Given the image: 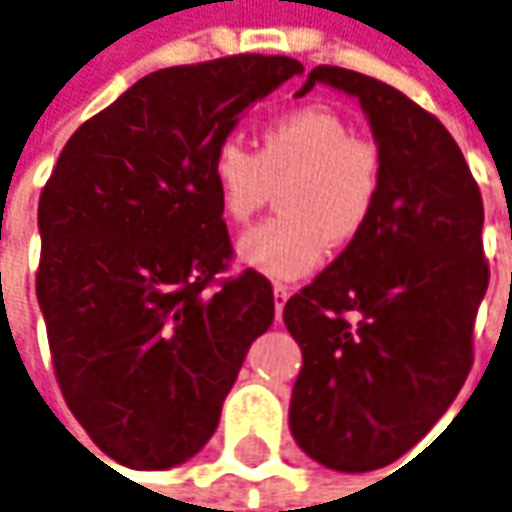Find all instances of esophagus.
<instances>
[{
    "label": "esophagus",
    "instance_id": "esophagus-1",
    "mask_svg": "<svg viewBox=\"0 0 512 512\" xmlns=\"http://www.w3.org/2000/svg\"><path fill=\"white\" fill-rule=\"evenodd\" d=\"M287 298H290V287H284V284H279V287L273 290V301H276V318H281V310H284Z\"/></svg>",
    "mask_w": 512,
    "mask_h": 512
}]
</instances>
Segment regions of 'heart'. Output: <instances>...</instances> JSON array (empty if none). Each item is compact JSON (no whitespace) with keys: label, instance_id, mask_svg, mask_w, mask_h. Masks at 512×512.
Returning a JSON list of instances; mask_svg holds the SVG:
<instances>
[{"label":"heart","instance_id":"obj_1","mask_svg":"<svg viewBox=\"0 0 512 512\" xmlns=\"http://www.w3.org/2000/svg\"><path fill=\"white\" fill-rule=\"evenodd\" d=\"M211 180L222 216L245 225L279 188V216L248 231L236 262L270 281L310 276L332 248L366 231L380 197V157L355 137L335 109L301 106L270 120L256 154L236 137L211 154Z\"/></svg>","mask_w":512,"mask_h":512}]
</instances>
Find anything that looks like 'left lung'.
Here are the masks:
<instances>
[{"label":"left lung","instance_id":"1","mask_svg":"<svg viewBox=\"0 0 512 512\" xmlns=\"http://www.w3.org/2000/svg\"><path fill=\"white\" fill-rule=\"evenodd\" d=\"M315 84L363 109L380 197L366 231L284 307L304 355L290 431L324 468L363 473L423 440L471 372L473 321L490 279L485 208L454 137L403 92L315 67L296 98Z\"/></svg>","mask_w":512,"mask_h":512}]
</instances>
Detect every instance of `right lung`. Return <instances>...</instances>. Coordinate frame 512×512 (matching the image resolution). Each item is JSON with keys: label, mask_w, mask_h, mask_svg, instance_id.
I'll list each match as a JSON object with an SVG mask.
<instances>
[{"label": "right lung", "mask_w": 512, "mask_h": 512, "mask_svg": "<svg viewBox=\"0 0 512 512\" xmlns=\"http://www.w3.org/2000/svg\"><path fill=\"white\" fill-rule=\"evenodd\" d=\"M301 72L287 56L152 72L67 140L41 191L36 296L58 386L126 468L166 471L202 451L273 324L259 273L211 290L231 259L211 154Z\"/></svg>", "instance_id": "add662e5"}]
</instances>
